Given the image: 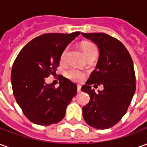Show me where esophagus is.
Returning a JSON list of instances; mask_svg holds the SVG:
<instances>
[{
  "instance_id": "esophagus-1",
  "label": "esophagus",
  "mask_w": 147,
  "mask_h": 147,
  "mask_svg": "<svg viewBox=\"0 0 147 147\" xmlns=\"http://www.w3.org/2000/svg\"><path fill=\"white\" fill-rule=\"evenodd\" d=\"M77 91H78V92H80V91H81V86H80V85H78V86H77Z\"/></svg>"
}]
</instances>
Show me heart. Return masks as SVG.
Instances as JSON below:
<instances>
[{
    "label": "heart",
    "mask_w": 147,
    "mask_h": 147,
    "mask_svg": "<svg viewBox=\"0 0 147 147\" xmlns=\"http://www.w3.org/2000/svg\"><path fill=\"white\" fill-rule=\"evenodd\" d=\"M82 49H83V51L84 53L85 56L93 53H98L97 51V48L96 46L92 43L90 42H86V43H83L82 45ZM67 52V48H65L64 49V51L62 52L61 57V61H64L66 57ZM65 76L67 78H68L69 80L75 81V82H80L83 80V78L85 76V74L83 73V71H81L79 69L76 68H70L66 71Z\"/></svg>",
    "instance_id": "1"
}]
</instances>
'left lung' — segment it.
<instances>
[{"mask_svg":"<svg viewBox=\"0 0 147 147\" xmlns=\"http://www.w3.org/2000/svg\"><path fill=\"white\" fill-rule=\"evenodd\" d=\"M95 43L99 50L96 69L82 86L90 97L83 108L87 124L97 129H107L117 124L126 113L136 91V75L132 59L125 46L104 33H82ZM102 84L104 89L96 93L90 85Z\"/></svg>","mask_w":147,"mask_h":147,"instance_id":"left-lung-1","label":"left lung"}]
</instances>
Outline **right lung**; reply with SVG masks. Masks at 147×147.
Segmentation results:
<instances>
[{"instance_id":"right-lung-1","label":"right lung","mask_w":147,"mask_h":147,"mask_svg":"<svg viewBox=\"0 0 147 147\" xmlns=\"http://www.w3.org/2000/svg\"><path fill=\"white\" fill-rule=\"evenodd\" d=\"M80 32L45 34L22 49L11 74L13 94L27 119L38 125L60 122L67 106L77 93V86L62 76L59 86L45 83L56 72L62 52Z\"/></svg>"}]
</instances>
